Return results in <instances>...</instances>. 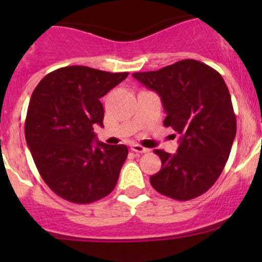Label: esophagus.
I'll list each match as a JSON object with an SVG mask.
<instances>
[{"label": "esophagus", "instance_id": "esophagus-1", "mask_svg": "<svg viewBox=\"0 0 262 262\" xmlns=\"http://www.w3.org/2000/svg\"><path fill=\"white\" fill-rule=\"evenodd\" d=\"M130 149L133 150L134 153H147V152H148L147 148L139 146V144H133V146L130 147Z\"/></svg>", "mask_w": 262, "mask_h": 262}]
</instances>
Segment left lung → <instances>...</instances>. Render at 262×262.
Masks as SVG:
<instances>
[{"mask_svg":"<svg viewBox=\"0 0 262 262\" xmlns=\"http://www.w3.org/2000/svg\"><path fill=\"white\" fill-rule=\"evenodd\" d=\"M132 76L160 95L167 114L163 125L180 136L175 155L155 149L162 167L150 176V185L181 202L200 196L221 176L236 137V115L223 77L195 59Z\"/></svg>","mask_w":262,"mask_h":262,"instance_id":"1","label":"left lung"}]
</instances>
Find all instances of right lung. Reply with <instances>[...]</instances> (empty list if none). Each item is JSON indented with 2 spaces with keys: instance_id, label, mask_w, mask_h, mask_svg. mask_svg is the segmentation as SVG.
Segmentation results:
<instances>
[{
  "instance_id": "right-lung-1",
  "label": "right lung",
  "mask_w": 262,
  "mask_h": 262,
  "mask_svg": "<svg viewBox=\"0 0 262 262\" xmlns=\"http://www.w3.org/2000/svg\"><path fill=\"white\" fill-rule=\"evenodd\" d=\"M128 72L68 66L48 73L29 102L25 138L44 182L62 199L90 204L114 190L128 156L124 144L95 143L101 99Z\"/></svg>"
}]
</instances>
